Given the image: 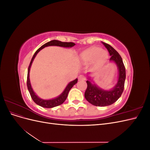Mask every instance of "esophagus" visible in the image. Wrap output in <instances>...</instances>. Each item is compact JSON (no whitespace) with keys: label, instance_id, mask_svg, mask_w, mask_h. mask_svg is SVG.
I'll use <instances>...</instances> for the list:
<instances>
[{"label":"esophagus","instance_id":"1","mask_svg":"<svg viewBox=\"0 0 150 150\" xmlns=\"http://www.w3.org/2000/svg\"><path fill=\"white\" fill-rule=\"evenodd\" d=\"M78 79H79V81H85V80H86V78H85V76H83V75H80V76H79Z\"/></svg>","mask_w":150,"mask_h":150}]
</instances>
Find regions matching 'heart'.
I'll return each mask as SVG.
<instances>
[{
  "instance_id": "b5f03b06",
  "label": "heart",
  "mask_w": 150,
  "mask_h": 150,
  "mask_svg": "<svg viewBox=\"0 0 150 150\" xmlns=\"http://www.w3.org/2000/svg\"><path fill=\"white\" fill-rule=\"evenodd\" d=\"M107 53L98 47H91L80 54V60L84 63L91 62L95 66L102 65L107 59Z\"/></svg>"
}]
</instances>
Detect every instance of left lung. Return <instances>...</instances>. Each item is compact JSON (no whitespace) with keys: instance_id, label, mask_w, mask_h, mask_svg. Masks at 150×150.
<instances>
[{"instance_id":"obj_1","label":"left lung","mask_w":150,"mask_h":150,"mask_svg":"<svg viewBox=\"0 0 150 150\" xmlns=\"http://www.w3.org/2000/svg\"><path fill=\"white\" fill-rule=\"evenodd\" d=\"M110 53V62H114L118 71V77L116 84L112 89L106 90L101 89L94 83L89 76L86 81L88 84L84 97L89 103L96 106H107L115 103L123 92L126 79V70L123 62L116 50L110 45L103 42Z\"/></svg>"}]
</instances>
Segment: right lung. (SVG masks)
Wrapping results in <instances>:
<instances>
[{"label":"right lung","instance_id":"add662e5","mask_svg":"<svg viewBox=\"0 0 150 150\" xmlns=\"http://www.w3.org/2000/svg\"><path fill=\"white\" fill-rule=\"evenodd\" d=\"M76 44L73 42H64L59 41V40H52L51 41H49L44 44L43 46H42L39 49H38L37 50V51H36L34 54V56L33 58H32L30 64L28 67V78H27V86H28V89L32 99H33V100L35 102V103L37 104L38 105L43 108H51L57 106L59 105H61V104H62L65 101L70 89L73 87V86L74 84H76L77 83H78V79L76 78L74 81H71V82L68 83L67 85L66 86V87L64 89V91H63L62 93L59 95V96H58L52 99H43L40 98L38 95L35 93L34 90L33 89V88H32L31 84L30 82V79H29V73H30V67L36 55H37L38 53L40 51V50H42L43 48L46 47L59 46V47L69 48V47H72L74 46Z\"/></svg>","mask_w":150,"mask_h":150}]
</instances>
